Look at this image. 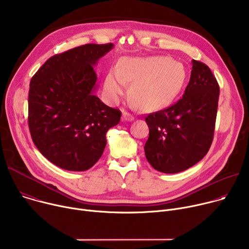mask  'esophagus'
Listing matches in <instances>:
<instances>
[{"label": "esophagus", "instance_id": "esophagus-1", "mask_svg": "<svg viewBox=\"0 0 249 249\" xmlns=\"http://www.w3.org/2000/svg\"><path fill=\"white\" fill-rule=\"evenodd\" d=\"M122 119L125 120V121H133L135 119V117L133 115H131L129 112L123 111V113H122Z\"/></svg>", "mask_w": 249, "mask_h": 249}]
</instances>
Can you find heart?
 <instances>
[{
    "label": "heart",
    "mask_w": 249,
    "mask_h": 249,
    "mask_svg": "<svg viewBox=\"0 0 249 249\" xmlns=\"http://www.w3.org/2000/svg\"><path fill=\"white\" fill-rule=\"evenodd\" d=\"M187 78L184 65L170 56L126 57L110 71L104 81V91L112 101H117L133 83L130 97L144 110L168 105L180 92Z\"/></svg>",
    "instance_id": "heart-1"
}]
</instances>
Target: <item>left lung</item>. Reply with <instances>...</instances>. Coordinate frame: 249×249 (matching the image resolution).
<instances>
[{
  "label": "left lung",
  "mask_w": 249,
  "mask_h": 249,
  "mask_svg": "<svg viewBox=\"0 0 249 249\" xmlns=\"http://www.w3.org/2000/svg\"><path fill=\"white\" fill-rule=\"evenodd\" d=\"M192 62L183 97L145 118L149 127L144 147L147 161L162 173L191 168L207 155L213 139L219 86L207 64Z\"/></svg>",
  "instance_id": "obj_1"
}]
</instances>
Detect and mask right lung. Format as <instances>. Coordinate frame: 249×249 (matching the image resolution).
<instances>
[{"instance_id":"obj_1","label":"right lung","mask_w":249,"mask_h":249,"mask_svg":"<svg viewBox=\"0 0 249 249\" xmlns=\"http://www.w3.org/2000/svg\"><path fill=\"white\" fill-rule=\"evenodd\" d=\"M113 43H87L49 58L33 76L29 128L38 151L55 166L81 172L91 168L106 146V133L121 117L95 94L99 58Z\"/></svg>"}]
</instances>
